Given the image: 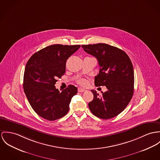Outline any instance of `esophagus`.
I'll return each mask as SVG.
<instances>
[{"label": "esophagus", "instance_id": "esophagus-1", "mask_svg": "<svg viewBox=\"0 0 160 160\" xmlns=\"http://www.w3.org/2000/svg\"><path fill=\"white\" fill-rule=\"evenodd\" d=\"M78 91L79 92H85V91H86V89H84V88H78Z\"/></svg>", "mask_w": 160, "mask_h": 160}]
</instances>
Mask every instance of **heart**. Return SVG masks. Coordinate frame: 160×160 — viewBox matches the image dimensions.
<instances>
[{
    "label": "heart",
    "instance_id": "1",
    "mask_svg": "<svg viewBox=\"0 0 160 160\" xmlns=\"http://www.w3.org/2000/svg\"><path fill=\"white\" fill-rule=\"evenodd\" d=\"M77 82H78V83H79L80 85H81L82 86H85L86 84H87V81H86L85 79H83V78L79 79L77 81Z\"/></svg>",
    "mask_w": 160,
    "mask_h": 160
}]
</instances>
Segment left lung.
I'll return each instance as SVG.
<instances>
[{"label": "left lung", "instance_id": "obj_1", "mask_svg": "<svg viewBox=\"0 0 160 160\" xmlns=\"http://www.w3.org/2000/svg\"><path fill=\"white\" fill-rule=\"evenodd\" d=\"M82 48L98 60L100 70L95 77V85L107 88L106 92H102V96L91 90L94 98L88 103L89 108L99 118H114L126 108L133 94L132 62L122 50L107 44L82 45Z\"/></svg>", "mask_w": 160, "mask_h": 160}]
</instances>
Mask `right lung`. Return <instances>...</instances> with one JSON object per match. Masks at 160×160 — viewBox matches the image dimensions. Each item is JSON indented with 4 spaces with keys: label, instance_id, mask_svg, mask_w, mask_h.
Returning <instances> with one entry per match:
<instances>
[{
    "label": "right lung",
    "instance_id": "add662e5",
    "mask_svg": "<svg viewBox=\"0 0 160 160\" xmlns=\"http://www.w3.org/2000/svg\"><path fill=\"white\" fill-rule=\"evenodd\" d=\"M80 48L51 45L35 53L27 62L23 88L32 108L41 118L55 121L68 112L77 88L69 85L60 92L55 85L65 73L66 60Z\"/></svg>",
    "mask_w": 160,
    "mask_h": 160
}]
</instances>
